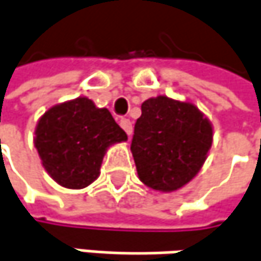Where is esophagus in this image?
I'll list each match as a JSON object with an SVG mask.
<instances>
[{"mask_svg":"<svg viewBox=\"0 0 261 261\" xmlns=\"http://www.w3.org/2000/svg\"><path fill=\"white\" fill-rule=\"evenodd\" d=\"M120 126L123 129L124 132L127 134V137L132 135V122L129 119H120Z\"/></svg>","mask_w":261,"mask_h":261,"instance_id":"1","label":"esophagus"}]
</instances>
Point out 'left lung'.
Here are the masks:
<instances>
[{
    "instance_id": "left-lung-1",
    "label": "left lung",
    "mask_w": 261,
    "mask_h": 261,
    "mask_svg": "<svg viewBox=\"0 0 261 261\" xmlns=\"http://www.w3.org/2000/svg\"><path fill=\"white\" fill-rule=\"evenodd\" d=\"M130 151L139 180L173 192L200 172L213 142V126L189 101L159 95L141 106Z\"/></svg>"
}]
</instances>
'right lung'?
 <instances>
[{
    "label": "right lung",
    "mask_w": 261,
    "mask_h": 261,
    "mask_svg": "<svg viewBox=\"0 0 261 261\" xmlns=\"http://www.w3.org/2000/svg\"><path fill=\"white\" fill-rule=\"evenodd\" d=\"M127 141L107 109L79 97L53 106L35 127L33 144L41 163L63 188L82 189L98 176L111 145Z\"/></svg>",
    "instance_id": "right-lung-1"
}]
</instances>
